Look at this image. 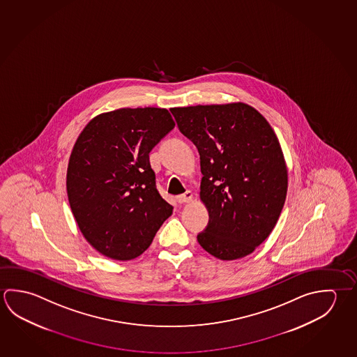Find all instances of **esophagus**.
<instances>
[{
    "instance_id": "esophagus-1",
    "label": "esophagus",
    "mask_w": 357,
    "mask_h": 357,
    "mask_svg": "<svg viewBox=\"0 0 357 357\" xmlns=\"http://www.w3.org/2000/svg\"><path fill=\"white\" fill-rule=\"evenodd\" d=\"M193 199V194L190 190H187L185 193L181 194V195H178L176 197V200H178V203H188V202H190V200Z\"/></svg>"
}]
</instances>
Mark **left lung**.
I'll use <instances>...</instances> for the list:
<instances>
[{"instance_id": "obj_1", "label": "left lung", "mask_w": 357, "mask_h": 357, "mask_svg": "<svg viewBox=\"0 0 357 357\" xmlns=\"http://www.w3.org/2000/svg\"><path fill=\"white\" fill-rule=\"evenodd\" d=\"M200 157V199L209 213L197 239L212 256H248L275 228L287 194V168L268 121L243 102L173 107Z\"/></svg>"}]
</instances>
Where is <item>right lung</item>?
<instances>
[{
	"label": "right lung",
	"mask_w": 357,
	"mask_h": 357,
	"mask_svg": "<svg viewBox=\"0 0 357 357\" xmlns=\"http://www.w3.org/2000/svg\"><path fill=\"white\" fill-rule=\"evenodd\" d=\"M174 126L167 109L124 107L98 115L76 140L66 176L70 206L101 255L137 258L172 215L149 153Z\"/></svg>",
	"instance_id": "add662e5"
}]
</instances>
